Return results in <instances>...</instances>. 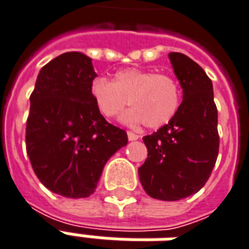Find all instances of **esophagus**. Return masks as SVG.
Listing matches in <instances>:
<instances>
[{
    "instance_id": "obj_1",
    "label": "esophagus",
    "mask_w": 249,
    "mask_h": 249,
    "mask_svg": "<svg viewBox=\"0 0 249 249\" xmlns=\"http://www.w3.org/2000/svg\"><path fill=\"white\" fill-rule=\"evenodd\" d=\"M128 139H129V141L139 140V135H136L133 132H128Z\"/></svg>"
}]
</instances>
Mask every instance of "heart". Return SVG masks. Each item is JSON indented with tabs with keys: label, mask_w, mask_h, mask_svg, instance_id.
Returning <instances> with one entry per match:
<instances>
[{
	"label": "heart",
	"mask_w": 249,
	"mask_h": 249,
	"mask_svg": "<svg viewBox=\"0 0 249 249\" xmlns=\"http://www.w3.org/2000/svg\"><path fill=\"white\" fill-rule=\"evenodd\" d=\"M90 94L105 117H117L130 104L133 108L121 120L126 124L145 123L153 129L171 123L181 104L180 87L173 77L139 68L117 71L113 81L96 78Z\"/></svg>",
	"instance_id": "obj_1"
}]
</instances>
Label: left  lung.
<instances>
[{
    "label": "left lung",
    "mask_w": 249,
    "mask_h": 249,
    "mask_svg": "<svg viewBox=\"0 0 249 249\" xmlns=\"http://www.w3.org/2000/svg\"><path fill=\"white\" fill-rule=\"evenodd\" d=\"M168 57L183 89V103L171 123L142 137L148 157L139 178L151 197L176 201L207 183L219 153V133L211 78L183 53Z\"/></svg>",
    "instance_id": "obj_1"
}]
</instances>
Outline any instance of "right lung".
I'll list each match as a JSON object with an SVG mask.
<instances>
[{"mask_svg": "<svg viewBox=\"0 0 249 249\" xmlns=\"http://www.w3.org/2000/svg\"><path fill=\"white\" fill-rule=\"evenodd\" d=\"M94 77L90 57L68 52L41 68L30 96L28 156L41 183L65 197L90 196L107 161L128 144L93 101Z\"/></svg>", "mask_w": 249, "mask_h": 249, "instance_id": "right-lung-1", "label": "right lung"}]
</instances>
